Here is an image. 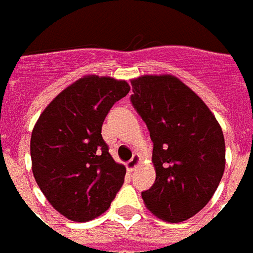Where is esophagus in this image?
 Segmentation results:
<instances>
[{
  "mask_svg": "<svg viewBox=\"0 0 253 253\" xmlns=\"http://www.w3.org/2000/svg\"><path fill=\"white\" fill-rule=\"evenodd\" d=\"M140 164V157L137 155H133L132 159L130 161L127 162V169L130 170V171H133V170H136V168Z\"/></svg>",
  "mask_w": 253,
  "mask_h": 253,
  "instance_id": "obj_1",
  "label": "esophagus"
}]
</instances>
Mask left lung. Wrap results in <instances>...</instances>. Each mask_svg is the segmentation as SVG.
Listing matches in <instances>:
<instances>
[{"instance_id":"8db88e82","label":"left lung","mask_w":253,"mask_h":253,"mask_svg":"<svg viewBox=\"0 0 253 253\" xmlns=\"http://www.w3.org/2000/svg\"><path fill=\"white\" fill-rule=\"evenodd\" d=\"M131 85V104L151 133L156 168L155 183L141 198L164 221L191 218L223 175L222 130L204 101L175 77L144 75Z\"/></svg>"}]
</instances>
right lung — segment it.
<instances>
[{
    "instance_id": "obj_1",
    "label": "right lung",
    "mask_w": 253,
    "mask_h": 253,
    "mask_svg": "<svg viewBox=\"0 0 253 253\" xmlns=\"http://www.w3.org/2000/svg\"><path fill=\"white\" fill-rule=\"evenodd\" d=\"M130 91L125 80L82 78L39 117L31 136L32 171L45 198L71 221L102 214L121 190L126 168L102 139V122Z\"/></svg>"
}]
</instances>
